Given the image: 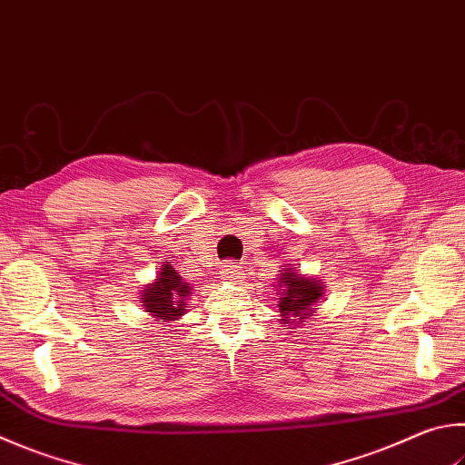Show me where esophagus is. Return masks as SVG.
I'll list each match as a JSON object with an SVG mask.
<instances>
[{
  "mask_svg": "<svg viewBox=\"0 0 465 465\" xmlns=\"http://www.w3.org/2000/svg\"><path fill=\"white\" fill-rule=\"evenodd\" d=\"M219 274H222L225 281H235V278L242 276V266L238 264V262L227 260V262H223V266L219 268Z\"/></svg>",
  "mask_w": 465,
  "mask_h": 465,
  "instance_id": "34e87169",
  "label": "esophagus"
}]
</instances>
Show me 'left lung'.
Wrapping results in <instances>:
<instances>
[{"mask_svg":"<svg viewBox=\"0 0 465 465\" xmlns=\"http://www.w3.org/2000/svg\"><path fill=\"white\" fill-rule=\"evenodd\" d=\"M278 282H281L282 291V299L278 302V307H281V321H284V323H294V317L305 319L311 305L317 302L319 297H323V284L313 281V278H305L292 272V270H289V272L282 270Z\"/></svg>","mask_w":465,"mask_h":465,"instance_id":"8db88e82","label":"left lung"}]
</instances>
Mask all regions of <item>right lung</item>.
I'll list each match as a JSON object with an SVG mask.
<instances>
[{
	"mask_svg": "<svg viewBox=\"0 0 465 465\" xmlns=\"http://www.w3.org/2000/svg\"><path fill=\"white\" fill-rule=\"evenodd\" d=\"M191 294L187 282L174 272L171 264H164L163 272L156 278L154 284H150L142 294V302L148 309V313L160 319L176 321L184 313V301Z\"/></svg>",
	"mask_w": 465,
	"mask_h": 465,
	"instance_id": "add662e5",
	"label": "right lung"
}]
</instances>
